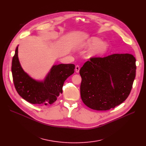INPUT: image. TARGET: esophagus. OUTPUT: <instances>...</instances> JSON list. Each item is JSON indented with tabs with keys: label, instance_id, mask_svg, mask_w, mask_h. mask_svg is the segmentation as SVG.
<instances>
[{
	"label": "esophagus",
	"instance_id": "34e87169",
	"mask_svg": "<svg viewBox=\"0 0 146 146\" xmlns=\"http://www.w3.org/2000/svg\"><path fill=\"white\" fill-rule=\"evenodd\" d=\"M80 66H79L78 65H77V66H76V68H75L76 72V73H78V72H79V71H80Z\"/></svg>",
	"mask_w": 146,
	"mask_h": 146
}]
</instances>
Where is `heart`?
Instances as JSON below:
<instances>
[{"mask_svg":"<svg viewBox=\"0 0 146 146\" xmlns=\"http://www.w3.org/2000/svg\"><path fill=\"white\" fill-rule=\"evenodd\" d=\"M79 48L81 49L91 48L88 56L90 58H94L102 56L107 53L110 45L107 41H103L100 37L92 36L81 42L79 45Z\"/></svg>","mask_w":146,"mask_h":146,"instance_id":"obj_1","label":"heart"}]
</instances>
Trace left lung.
I'll return each mask as SVG.
<instances>
[{
    "label": "left lung",
    "instance_id": "1",
    "mask_svg": "<svg viewBox=\"0 0 146 146\" xmlns=\"http://www.w3.org/2000/svg\"><path fill=\"white\" fill-rule=\"evenodd\" d=\"M136 69V59L129 54L90 59L80 70L83 103L100 111L120 105L131 92Z\"/></svg>",
    "mask_w": 146,
    "mask_h": 146
}]
</instances>
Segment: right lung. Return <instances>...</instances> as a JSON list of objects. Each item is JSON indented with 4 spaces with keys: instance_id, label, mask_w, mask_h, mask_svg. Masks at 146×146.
Instances as JSON below:
<instances>
[{
    "instance_id": "add662e5",
    "label": "right lung",
    "mask_w": 146,
    "mask_h": 146,
    "mask_svg": "<svg viewBox=\"0 0 146 146\" xmlns=\"http://www.w3.org/2000/svg\"><path fill=\"white\" fill-rule=\"evenodd\" d=\"M18 46L16 48L11 66L14 84L18 94L32 104L52 105L62 93L65 81L74 73V65H53L43 80H36L23 70L18 59Z\"/></svg>"
}]
</instances>
